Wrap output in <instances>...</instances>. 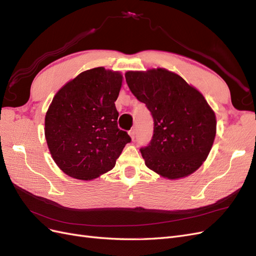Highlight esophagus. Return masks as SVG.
Wrapping results in <instances>:
<instances>
[{"label":"esophagus","mask_w":256,"mask_h":256,"mask_svg":"<svg viewBox=\"0 0 256 256\" xmlns=\"http://www.w3.org/2000/svg\"><path fill=\"white\" fill-rule=\"evenodd\" d=\"M129 136H130V138L134 140V136H136V128H132V129H131V130L129 131Z\"/></svg>","instance_id":"1"}]
</instances>
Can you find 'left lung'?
Returning <instances> with one entry per match:
<instances>
[{
    "label": "left lung",
    "mask_w": 256,
    "mask_h": 256,
    "mask_svg": "<svg viewBox=\"0 0 256 256\" xmlns=\"http://www.w3.org/2000/svg\"><path fill=\"white\" fill-rule=\"evenodd\" d=\"M125 78L154 118L152 141L141 148L146 166L168 180L194 173L208 157L216 131V114L202 92L164 68L127 72Z\"/></svg>",
    "instance_id": "left-lung-1"
}]
</instances>
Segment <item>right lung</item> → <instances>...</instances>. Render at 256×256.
Segmentation results:
<instances>
[{"mask_svg": "<svg viewBox=\"0 0 256 256\" xmlns=\"http://www.w3.org/2000/svg\"><path fill=\"white\" fill-rule=\"evenodd\" d=\"M122 74L104 67L85 70L53 97L44 118L52 159L68 176L92 180L112 170L131 141L118 127L115 102Z\"/></svg>", "mask_w": 256, "mask_h": 256, "instance_id": "obj_1", "label": "right lung"}]
</instances>
